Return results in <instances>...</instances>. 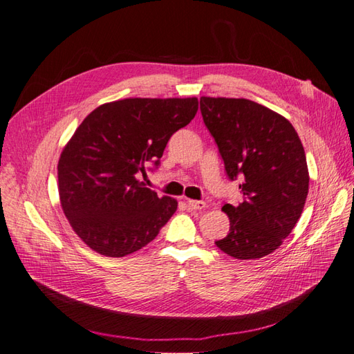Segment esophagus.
I'll list each match as a JSON object with an SVG mask.
<instances>
[{"mask_svg":"<svg viewBox=\"0 0 354 354\" xmlns=\"http://www.w3.org/2000/svg\"><path fill=\"white\" fill-rule=\"evenodd\" d=\"M187 207L190 208V209H193V211H202V209H205V207H207V205H205V202H202V201L188 199L187 201Z\"/></svg>","mask_w":354,"mask_h":354,"instance_id":"obj_1","label":"esophagus"}]
</instances>
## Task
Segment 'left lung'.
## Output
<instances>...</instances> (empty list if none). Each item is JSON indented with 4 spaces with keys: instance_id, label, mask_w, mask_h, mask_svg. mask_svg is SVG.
Here are the masks:
<instances>
[{
    "instance_id": "left-lung-1",
    "label": "left lung",
    "mask_w": 354,
    "mask_h": 354,
    "mask_svg": "<svg viewBox=\"0 0 354 354\" xmlns=\"http://www.w3.org/2000/svg\"><path fill=\"white\" fill-rule=\"evenodd\" d=\"M203 122L214 137L226 174L244 201L221 211L229 232L216 245L235 259L274 252L297 223L309 190L306 155L297 131L267 106L244 97H201Z\"/></svg>"
}]
</instances>
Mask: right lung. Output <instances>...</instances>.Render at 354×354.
Segmentation results:
<instances>
[{
  "label": "right lung",
  "mask_w": 354,
  "mask_h": 354,
  "mask_svg": "<svg viewBox=\"0 0 354 354\" xmlns=\"http://www.w3.org/2000/svg\"><path fill=\"white\" fill-rule=\"evenodd\" d=\"M197 97H127L97 106L63 147L60 205L81 241L122 258L158 235L178 202L145 187L146 161L160 162L171 134L192 122Z\"/></svg>",
  "instance_id": "obj_1"
}]
</instances>
